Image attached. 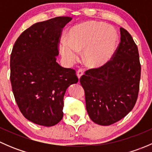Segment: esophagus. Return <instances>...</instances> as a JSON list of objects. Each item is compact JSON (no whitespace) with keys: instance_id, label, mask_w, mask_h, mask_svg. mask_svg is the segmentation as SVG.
Returning a JSON list of instances; mask_svg holds the SVG:
<instances>
[{"instance_id":"1","label":"esophagus","mask_w":152,"mask_h":152,"mask_svg":"<svg viewBox=\"0 0 152 152\" xmlns=\"http://www.w3.org/2000/svg\"><path fill=\"white\" fill-rule=\"evenodd\" d=\"M83 74H84V70H82V69H79V70L77 71V73H76V75H77L78 79H80V78L82 77V76Z\"/></svg>"}]
</instances>
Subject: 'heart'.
I'll list each match as a JSON object with an SVG mask.
<instances>
[{
  "instance_id": "1",
  "label": "heart",
  "mask_w": 152,
  "mask_h": 152,
  "mask_svg": "<svg viewBox=\"0 0 152 152\" xmlns=\"http://www.w3.org/2000/svg\"><path fill=\"white\" fill-rule=\"evenodd\" d=\"M118 35L115 29L97 21H86L70 29L69 40L62 38L59 52L68 63L79 59V53L85 51V62L90 67H99L114 56Z\"/></svg>"
}]
</instances>
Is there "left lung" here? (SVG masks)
<instances>
[{
  "instance_id": "left-lung-1",
  "label": "left lung",
  "mask_w": 152,
  "mask_h": 152,
  "mask_svg": "<svg viewBox=\"0 0 152 152\" xmlns=\"http://www.w3.org/2000/svg\"><path fill=\"white\" fill-rule=\"evenodd\" d=\"M120 31L121 42L113 59L99 68L87 70L80 79L87 113L99 125H111L125 117L138 96V49L126 29L121 28Z\"/></svg>"
}]
</instances>
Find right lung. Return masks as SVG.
Instances as JSON below:
<instances>
[{"instance_id":"right-lung-1","label":"right lung","mask_w":152,"mask_h":152,"mask_svg":"<svg viewBox=\"0 0 152 152\" xmlns=\"http://www.w3.org/2000/svg\"><path fill=\"white\" fill-rule=\"evenodd\" d=\"M71 20L56 17L36 23L20 35L12 48V91L22 114L34 124L52 126L59 123L66 90L78 82L74 70L56 62L62 29Z\"/></svg>"}]
</instances>
